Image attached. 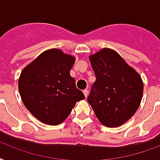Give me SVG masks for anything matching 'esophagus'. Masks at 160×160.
<instances>
[{
	"mask_svg": "<svg viewBox=\"0 0 160 160\" xmlns=\"http://www.w3.org/2000/svg\"><path fill=\"white\" fill-rule=\"evenodd\" d=\"M83 93L84 95H85V97H88V91L87 90V89H85V90H83Z\"/></svg>",
	"mask_w": 160,
	"mask_h": 160,
	"instance_id": "esophagus-1",
	"label": "esophagus"
}]
</instances>
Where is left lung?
<instances>
[{
  "label": "left lung",
  "mask_w": 160,
  "mask_h": 160,
  "mask_svg": "<svg viewBox=\"0 0 160 160\" xmlns=\"http://www.w3.org/2000/svg\"><path fill=\"white\" fill-rule=\"evenodd\" d=\"M96 81L88 102L99 122L109 128L123 124L138 110L143 82L139 74L121 56L102 48L89 56Z\"/></svg>",
  "instance_id": "obj_1"
}]
</instances>
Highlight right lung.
<instances>
[{
	"mask_svg": "<svg viewBox=\"0 0 160 160\" xmlns=\"http://www.w3.org/2000/svg\"><path fill=\"white\" fill-rule=\"evenodd\" d=\"M75 60L74 56L52 48L41 53L21 72L18 88L22 102L45 124H60L76 102L85 98L70 75Z\"/></svg>",
	"mask_w": 160,
	"mask_h": 160,
	"instance_id": "1",
	"label": "right lung"
}]
</instances>
